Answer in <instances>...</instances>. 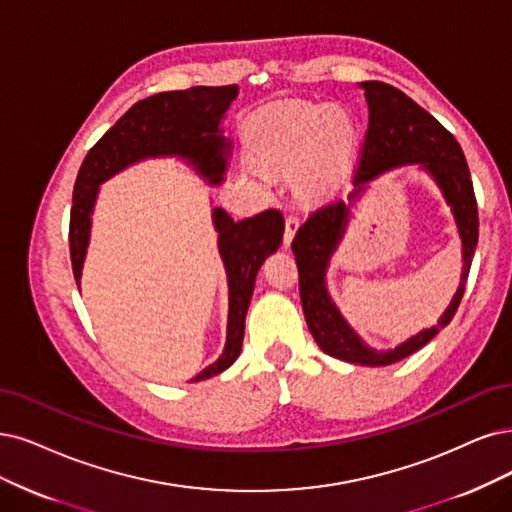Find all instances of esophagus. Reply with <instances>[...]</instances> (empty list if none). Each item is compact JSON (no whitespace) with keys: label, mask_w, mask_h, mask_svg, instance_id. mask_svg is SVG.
I'll return each mask as SVG.
<instances>
[{"label":"esophagus","mask_w":512,"mask_h":512,"mask_svg":"<svg viewBox=\"0 0 512 512\" xmlns=\"http://www.w3.org/2000/svg\"><path fill=\"white\" fill-rule=\"evenodd\" d=\"M297 227H299V219L295 215H287V219H285V246L291 244V240L297 232Z\"/></svg>","instance_id":"obj_1"}]
</instances>
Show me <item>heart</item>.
<instances>
[{
    "mask_svg": "<svg viewBox=\"0 0 512 512\" xmlns=\"http://www.w3.org/2000/svg\"><path fill=\"white\" fill-rule=\"evenodd\" d=\"M354 143V122L342 107H285L263 128L257 162L268 170L297 173L312 162L316 173L344 164Z\"/></svg>",
    "mask_w": 512,
    "mask_h": 512,
    "instance_id": "heart-1",
    "label": "heart"
}]
</instances>
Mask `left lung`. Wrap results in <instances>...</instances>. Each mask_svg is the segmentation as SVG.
<instances>
[{
  "label": "left lung",
  "instance_id": "8db88e82",
  "mask_svg": "<svg viewBox=\"0 0 512 512\" xmlns=\"http://www.w3.org/2000/svg\"><path fill=\"white\" fill-rule=\"evenodd\" d=\"M363 88L369 105V126L352 175L356 185L354 196L361 192L363 183L384 173L386 168L418 162L439 183L445 200L451 204L464 246L460 289L453 295L451 306L441 316L439 325L411 337L396 350L377 352L367 348L361 337L346 325V320L339 316L325 289L327 263L339 238L344 236L350 206L337 198L323 202L308 215L306 223L299 225L291 249L299 270L301 306H304L312 337L320 350L329 356L342 358V361L354 365L380 367L401 361V358L426 346L439 329L447 327L451 318L456 316L464 297L472 255L477 249L479 213L470 170L456 137L424 107L409 99L403 90L386 82H363Z\"/></svg>",
  "mask_w": 512,
  "mask_h": 512
}]
</instances>
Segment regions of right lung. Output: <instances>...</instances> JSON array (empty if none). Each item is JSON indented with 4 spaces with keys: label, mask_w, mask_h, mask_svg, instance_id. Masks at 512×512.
Returning a JSON list of instances; mask_svg holds the SVG:
<instances>
[{
    "label": "right lung",
    "mask_w": 512,
    "mask_h": 512,
    "mask_svg": "<svg viewBox=\"0 0 512 512\" xmlns=\"http://www.w3.org/2000/svg\"><path fill=\"white\" fill-rule=\"evenodd\" d=\"M236 94V84L158 92L132 105L94 143L75 179L69 217V253L78 285L90 236V213L99 183L141 158L166 154L192 160L204 177L219 183L227 154V143L219 135V122ZM213 221L219 232V253L227 270V282H230L227 342L219 361L208 365L192 382L221 373L238 358L255 276L263 259L278 249L282 232H285V217L278 208H268L240 221H234L223 208H215Z\"/></svg>",
    "instance_id": "1"
}]
</instances>
